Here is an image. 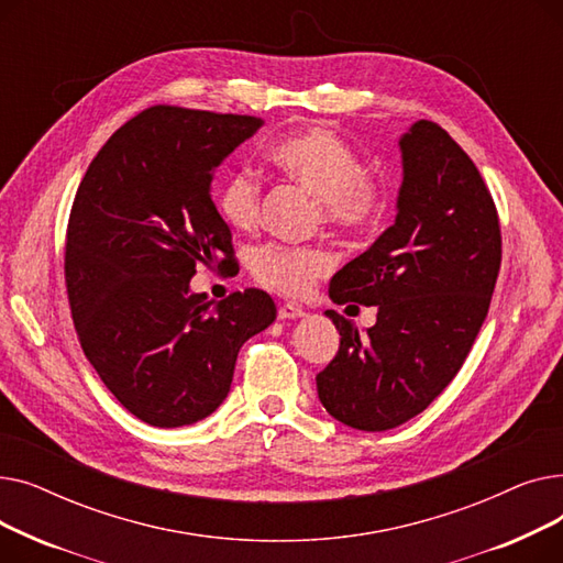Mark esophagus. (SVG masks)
<instances>
[{
  "label": "esophagus",
  "mask_w": 563,
  "mask_h": 563,
  "mask_svg": "<svg viewBox=\"0 0 563 563\" xmlns=\"http://www.w3.org/2000/svg\"><path fill=\"white\" fill-rule=\"evenodd\" d=\"M303 314H306L303 308L297 306V303H283V306L278 308V319H299V317H303Z\"/></svg>",
  "instance_id": "34e87169"
}]
</instances>
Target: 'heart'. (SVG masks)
I'll return each instance as SVG.
<instances>
[{
  "label": "heart",
  "mask_w": 563,
  "mask_h": 563,
  "mask_svg": "<svg viewBox=\"0 0 563 563\" xmlns=\"http://www.w3.org/2000/svg\"><path fill=\"white\" fill-rule=\"evenodd\" d=\"M272 162L306 191L319 198L323 221L344 232H367L386 217L388 185L365 173L356 151L331 128L310 125L280 139L269 153ZM228 225L251 230L262 214V185L249 170L230 173L217 196ZM253 276L287 297H301L317 278L333 269L329 251L314 246L264 244L255 249Z\"/></svg>",
  "instance_id": "1"
}]
</instances>
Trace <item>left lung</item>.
Returning a JSON list of instances; mask_svg holds the SVG:
<instances>
[{
	"label": "left lung",
	"instance_id": "left-lung-1",
	"mask_svg": "<svg viewBox=\"0 0 563 563\" xmlns=\"http://www.w3.org/2000/svg\"><path fill=\"white\" fill-rule=\"evenodd\" d=\"M397 219L331 280L338 306H378L365 335L327 310L340 331L317 393L335 420L388 431L422 412L463 367L490 308L501 264L493 196L477 166L438 123L399 141Z\"/></svg>",
	"mask_w": 563,
	"mask_h": 563
}]
</instances>
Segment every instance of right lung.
Listing matches in <instances>:
<instances>
[{
	"mask_svg": "<svg viewBox=\"0 0 563 563\" xmlns=\"http://www.w3.org/2000/svg\"><path fill=\"white\" fill-rule=\"evenodd\" d=\"M255 115L170 104L118 128L88 166L66 232V289L79 344L141 422L194 424L230 393L236 353L276 319L249 287L214 303L196 266L234 262L210 196L223 159L260 130Z\"/></svg>",
	"mask_w": 563,
	"mask_h": 563,
	"instance_id": "obj_1",
	"label": "right lung"
}]
</instances>
